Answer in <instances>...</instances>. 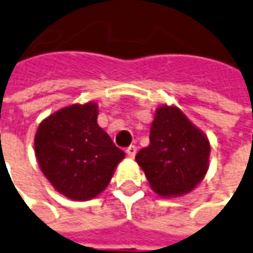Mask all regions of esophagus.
Instances as JSON below:
<instances>
[{
    "instance_id": "34e87169",
    "label": "esophagus",
    "mask_w": 253,
    "mask_h": 253,
    "mask_svg": "<svg viewBox=\"0 0 253 253\" xmlns=\"http://www.w3.org/2000/svg\"><path fill=\"white\" fill-rule=\"evenodd\" d=\"M126 154L128 158H134L135 154H137V147H135V145H130V147L126 149Z\"/></svg>"
}]
</instances>
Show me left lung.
Instances as JSON below:
<instances>
[{"mask_svg": "<svg viewBox=\"0 0 253 253\" xmlns=\"http://www.w3.org/2000/svg\"><path fill=\"white\" fill-rule=\"evenodd\" d=\"M211 144L176 105H161L149 130V145L135 161L149 185L162 198H176L191 192L209 169Z\"/></svg>", "mask_w": 253, "mask_h": 253, "instance_id": "obj_1", "label": "left lung"}]
</instances>
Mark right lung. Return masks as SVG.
Here are the masks:
<instances>
[{"label":"right lung","instance_id":"obj_1","mask_svg":"<svg viewBox=\"0 0 253 253\" xmlns=\"http://www.w3.org/2000/svg\"><path fill=\"white\" fill-rule=\"evenodd\" d=\"M97 118L94 101L69 105L45 118L36 131L34 152L42 174L73 201L98 197L125 159Z\"/></svg>","mask_w":253,"mask_h":253}]
</instances>
